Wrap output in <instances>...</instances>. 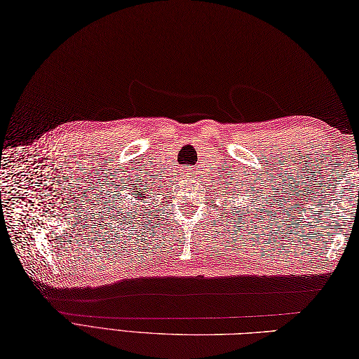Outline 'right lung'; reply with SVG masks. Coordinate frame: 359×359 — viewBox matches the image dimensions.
Here are the masks:
<instances>
[{"label":"right lung","instance_id":"right-lung-1","mask_svg":"<svg viewBox=\"0 0 359 359\" xmlns=\"http://www.w3.org/2000/svg\"><path fill=\"white\" fill-rule=\"evenodd\" d=\"M135 191H137V190H135ZM140 193H142V195L140 196L139 195ZM143 195H146V194H144V191H143V190H140V191H137V196H138V199H140V201H137V199H135V201H133V203H130V204H134V203H135V204H137V207H140V204H138V203H142V199H143V198H144V196H143ZM133 208H134V210H135V207H133ZM135 212H137V210H135Z\"/></svg>","mask_w":359,"mask_h":359}]
</instances>
